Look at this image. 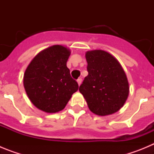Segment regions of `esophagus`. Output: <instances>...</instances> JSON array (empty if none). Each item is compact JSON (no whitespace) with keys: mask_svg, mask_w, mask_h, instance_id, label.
<instances>
[{"mask_svg":"<svg viewBox=\"0 0 154 154\" xmlns=\"http://www.w3.org/2000/svg\"><path fill=\"white\" fill-rule=\"evenodd\" d=\"M82 78H79L78 79H77V82H78V84H79V85H81V83H82Z\"/></svg>","mask_w":154,"mask_h":154,"instance_id":"esophagus-1","label":"esophagus"}]
</instances>
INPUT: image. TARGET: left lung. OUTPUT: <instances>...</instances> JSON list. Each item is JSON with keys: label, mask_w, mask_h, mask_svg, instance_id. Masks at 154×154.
<instances>
[{"label": "left lung", "mask_w": 154, "mask_h": 154, "mask_svg": "<svg viewBox=\"0 0 154 154\" xmlns=\"http://www.w3.org/2000/svg\"><path fill=\"white\" fill-rule=\"evenodd\" d=\"M88 75L79 86L89 109L99 116L117 112L129 95V83L123 68L109 53L103 50L85 54Z\"/></svg>", "instance_id": "obj_1"}]
</instances>
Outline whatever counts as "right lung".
Segmentation results:
<instances>
[{
    "label": "right lung",
    "instance_id": "add662e5",
    "mask_svg": "<svg viewBox=\"0 0 154 154\" xmlns=\"http://www.w3.org/2000/svg\"><path fill=\"white\" fill-rule=\"evenodd\" d=\"M70 51L54 45L38 53L24 75V86L31 103L46 112L63 109L79 85L66 66Z\"/></svg>",
    "mask_w": 154,
    "mask_h": 154
}]
</instances>
